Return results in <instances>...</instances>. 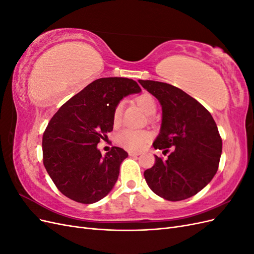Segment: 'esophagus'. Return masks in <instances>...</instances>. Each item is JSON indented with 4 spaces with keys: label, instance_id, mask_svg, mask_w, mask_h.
Wrapping results in <instances>:
<instances>
[{
    "label": "esophagus",
    "instance_id": "34e87169",
    "mask_svg": "<svg viewBox=\"0 0 254 254\" xmlns=\"http://www.w3.org/2000/svg\"><path fill=\"white\" fill-rule=\"evenodd\" d=\"M129 156H130V157H137V156H140V152H134V151H129Z\"/></svg>",
    "mask_w": 254,
    "mask_h": 254
}]
</instances>
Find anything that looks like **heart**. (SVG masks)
I'll use <instances>...</instances> for the list:
<instances>
[{
  "mask_svg": "<svg viewBox=\"0 0 254 254\" xmlns=\"http://www.w3.org/2000/svg\"><path fill=\"white\" fill-rule=\"evenodd\" d=\"M136 104L140 106V108L148 115H151L157 110V104L155 98L150 94L144 93L135 98ZM123 108L124 105L123 103H119L113 110L112 120L115 125L119 124L122 119ZM150 134L145 130H135V129H124L118 133L117 141L123 146V147L129 150H140L144 147V145L149 140Z\"/></svg>",
  "mask_w": 254,
  "mask_h": 254,
  "instance_id": "b5f03b06",
  "label": "heart"
}]
</instances>
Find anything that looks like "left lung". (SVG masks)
Instances as JSON below:
<instances>
[{
	"instance_id": "8db88e82",
	"label": "left lung",
	"mask_w": 254,
	"mask_h": 254,
	"mask_svg": "<svg viewBox=\"0 0 254 254\" xmlns=\"http://www.w3.org/2000/svg\"><path fill=\"white\" fill-rule=\"evenodd\" d=\"M162 107V124L155 149L172 152L144 172L153 193L170 201L196 195L217 173L222 142L211 113L181 89L170 83L139 80Z\"/></svg>"
}]
</instances>
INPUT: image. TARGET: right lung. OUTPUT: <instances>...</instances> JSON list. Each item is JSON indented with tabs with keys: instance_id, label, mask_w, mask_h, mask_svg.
Instances as JSON below:
<instances>
[{
	"instance_id": "add662e5",
	"label": "right lung",
	"mask_w": 254,
	"mask_h": 254,
	"mask_svg": "<svg viewBox=\"0 0 254 254\" xmlns=\"http://www.w3.org/2000/svg\"><path fill=\"white\" fill-rule=\"evenodd\" d=\"M140 92L132 79L99 78L54 114L42 137L43 164L64 196L89 204L110 193L128 153L114 146L103 157L97 144L112 131L115 106L123 97Z\"/></svg>"
}]
</instances>
